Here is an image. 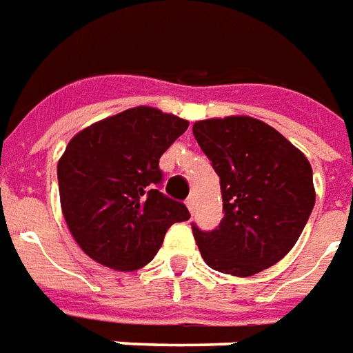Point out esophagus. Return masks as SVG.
Wrapping results in <instances>:
<instances>
[{
    "label": "esophagus",
    "instance_id": "obj_1",
    "mask_svg": "<svg viewBox=\"0 0 353 353\" xmlns=\"http://www.w3.org/2000/svg\"><path fill=\"white\" fill-rule=\"evenodd\" d=\"M186 205H188V208H190V212L194 214V212H195V205H197V201H195L194 195H192V197H188V199H186Z\"/></svg>",
    "mask_w": 353,
    "mask_h": 353
}]
</instances>
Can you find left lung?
I'll use <instances>...</instances> for the list:
<instances>
[{"label": "left lung", "instance_id": "8db88e82", "mask_svg": "<svg viewBox=\"0 0 353 353\" xmlns=\"http://www.w3.org/2000/svg\"><path fill=\"white\" fill-rule=\"evenodd\" d=\"M194 135L220 176L223 199L216 230L192 223L205 263L233 276L279 263L297 243L316 201L305 154L250 117L201 120Z\"/></svg>", "mask_w": 353, "mask_h": 353}]
</instances>
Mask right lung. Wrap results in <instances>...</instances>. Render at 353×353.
I'll list each match as a JSON object with an SVG mask.
<instances>
[{"instance_id": "right-lung-1", "label": "right lung", "mask_w": 353, "mask_h": 353, "mask_svg": "<svg viewBox=\"0 0 353 353\" xmlns=\"http://www.w3.org/2000/svg\"><path fill=\"white\" fill-rule=\"evenodd\" d=\"M188 122L135 107L92 123L69 141L58 161L63 218L84 254L135 271L150 263L174 222L190 220L184 203L159 192L161 154Z\"/></svg>"}]
</instances>
